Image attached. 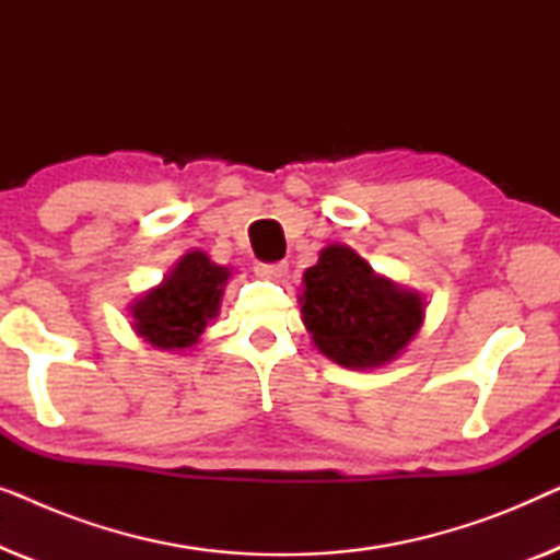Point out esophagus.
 Wrapping results in <instances>:
<instances>
[{
    "mask_svg": "<svg viewBox=\"0 0 560 560\" xmlns=\"http://www.w3.org/2000/svg\"><path fill=\"white\" fill-rule=\"evenodd\" d=\"M255 272L262 275V278H270V280H282L288 275V262H257L255 265Z\"/></svg>",
    "mask_w": 560,
    "mask_h": 560,
    "instance_id": "obj_1",
    "label": "esophagus"
}]
</instances>
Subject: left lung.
<instances>
[{
	"instance_id": "obj_1",
	"label": "left lung",
	"mask_w": 560,
	"mask_h": 560,
	"mask_svg": "<svg viewBox=\"0 0 560 560\" xmlns=\"http://www.w3.org/2000/svg\"><path fill=\"white\" fill-rule=\"evenodd\" d=\"M298 301L320 354L349 370L393 362L425 318L423 295L382 278L347 244L320 249Z\"/></svg>"
}]
</instances>
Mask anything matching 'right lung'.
<instances>
[{
  "label": "right lung",
  "mask_w": 560,
  "mask_h": 560,
  "mask_svg": "<svg viewBox=\"0 0 560 560\" xmlns=\"http://www.w3.org/2000/svg\"><path fill=\"white\" fill-rule=\"evenodd\" d=\"M229 275V267L213 265L201 249L183 255L158 288L129 305L137 336L165 351L196 347L209 320L219 316Z\"/></svg>",
  "instance_id": "right-lung-1"
}]
</instances>
